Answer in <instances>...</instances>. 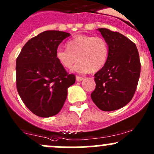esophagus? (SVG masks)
<instances>
[{
    "label": "esophagus",
    "instance_id": "1",
    "mask_svg": "<svg viewBox=\"0 0 154 154\" xmlns=\"http://www.w3.org/2000/svg\"><path fill=\"white\" fill-rule=\"evenodd\" d=\"M75 79H76V81H78V82H82L84 79V78L79 76V75H76V76H75Z\"/></svg>",
    "mask_w": 154,
    "mask_h": 154
}]
</instances>
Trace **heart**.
I'll list each match as a JSON object with an SVG mask.
<instances>
[{"label": "heart", "mask_w": 154, "mask_h": 154, "mask_svg": "<svg viewBox=\"0 0 154 154\" xmlns=\"http://www.w3.org/2000/svg\"><path fill=\"white\" fill-rule=\"evenodd\" d=\"M67 48L57 49L58 62L65 68H71L78 57L79 62L73 70L82 73L101 70L109 57L108 44L100 36L79 34L67 42Z\"/></svg>", "instance_id": "heart-1"}]
</instances>
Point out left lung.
Listing matches in <instances>:
<instances>
[{
  "label": "left lung",
  "mask_w": 154,
  "mask_h": 154,
  "mask_svg": "<svg viewBox=\"0 0 154 154\" xmlns=\"http://www.w3.org/2000/svg\"><path fill=\"white\" fill-rule=\"evenodd\" d=\"M109 46V57L95 74V89L91 97L100 109H119L131 101L140 75V56L136 45L117 31L99 29Z\"/></svg>",
  "instance_id": "8db88e82"
}]
</instances>
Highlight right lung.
Wrapping results in <instances>:
<instances>
[{
    "instance_id": "right-lung-1",
    "label": "right lung",
    "mask_w": 154,
    "mask_h": 154,
    "mask_svg": "<svg viewBox=\"0 0 154 154\" xmlns=\"http://www.w3.org/2000/svg\"><path fill=\"white\" fill-rule=\"evenodd\" d=\"M69 33L45 31L29 39L16 60V86L25 105L42 117L56 115L75 82L56 57L58 46Z\"/></svg>"
}]
</instances>
